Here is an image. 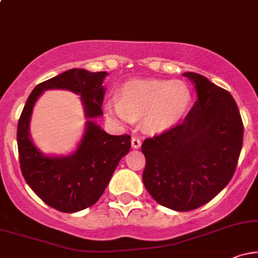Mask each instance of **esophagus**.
I'll return each mask as SVG.
<instances>
[{
  "label": "esophagus",
  "mask_w": 258,
  "mask_h": 258,
  "mask_svg": "<svg viewBox=\"0 0 258 258\" xmlns=\"http://www.w3.org/2000/svg\"><path fill=\"white\" fill-rule=\"evenodd\" d=\"M131 143H132L133 149H138V148L141 147L142 141H141V138L137 137V136H133L132 139H131Z\"/></svg>",
  "instance_id": "1"
}]
</instances>
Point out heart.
<instances>
[{"instance_id": "b5f03b06", "label": "heart", "mask_w": 258, "mask_h": 258, "mask_svg": "<svg viewBox=\"0 0 258 258\" xmlns=\"http://www.w3.org/2000/svg\"><path fill=\"white\" fill-rule=\"evenodd\" d=\"M191 102L189 87L182 81L139 79L126 82L120 97H112L105 111L121 123H132L142 116L150 131H161L176 123Z\"/></svg>"}]
</instances>
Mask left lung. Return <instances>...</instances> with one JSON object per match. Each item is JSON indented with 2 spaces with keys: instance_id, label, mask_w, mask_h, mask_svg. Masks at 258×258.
Returning <instances> with one entry per match:
<instances>
[{
  "instance_id": "left-lung-1",
  "label": "left lung",
  "mask_w": 258,
  "mask_h": 258,
  "mask_svg": "<svg viewBox=\"0 0 258 258\" xmlns=\"http://www.w3.org/2000/svg\"><path fill=\"white\" fill-rule=\"evenodd\" d=\"M198 100L182 122L142 144L144 186L160 205L190 211L230 182L242 147L244 126L229 92L205 76L185 73Z\"/></svg>"
}]
</instances>
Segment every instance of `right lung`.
Wrapping results in <instances>:
<instances>
[{
  "instance_id": "obj_1",
  "label": "right lung",
  "mask_w": 258,
  "mask_h": 258,
  "mask_svg": "<svg viewBox=\"0 0 258 258\" xmlns=\"http://www.w3.org/2000/svg\"><path fill=\"white\" fill-rule=\"evenodd\" d=\"M105 72L68 70L41 82L26 100L17 130L20 170L29 186L43 203L60 212L81 211L98 201L110 182L120 160L131 148V136H111L91 119L103 115ZM69 89L80 94L85 106L86 124L78 149L69 157H44L28 135L32 109L46 89Z\"/></svg>"
}]
</instances>
